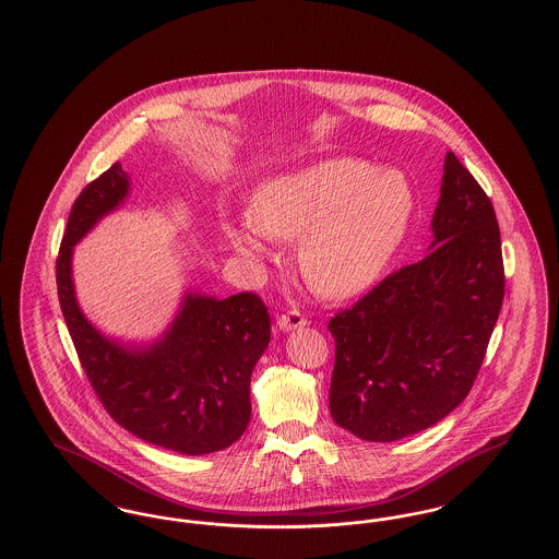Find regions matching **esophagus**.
Listing matches in <instances>:
<instances>
[{"mask_svg":"<svg viewBox=\"0 0 559 559\" xmlns=\"http://www.w3.org/2000/svg\"><path fill=\"white\" fill-rule=\"evenodd\" d=\"M306 322H308V319H306V314H304L299 308H287V312L278 314V319H276V324H278L281 331L299 329V326H304Z\"/></svg>","mask_w":559,"mask_h":559,"instance_id":"34e87169","label":"esophagus"}]
</instances>
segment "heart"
<instances>
[{"mask_svg": "<svg viewBox=\"0 0 559 559\" xmlns=\"http://www.w3.org/2000/svg\"><path fill=\"white\" fill-rule=\"evenodd\" d=\"M415 215V190L396 171L333 157L264 180L251 215L228 219L226 239L249 260L270 255V239H299L308 285L326 297L365 292L390 264Z\"/></svg>", "mask_w": 559, "mask_h": 559, "instance_id": "obj_1", "label": "heart"}]
</instances>
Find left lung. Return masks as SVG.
<instances>
[{"label": "left lung", "instance_id": "1", "mask_svg": "<svg viewBox=\"0 0 559 559\" xmlns=\"http://www.w3.org/2000/svg\"><path fill=\"white\" fill-rule=\"evenodd\" d=\"M431 230L421 262L392 272L329 322L331 417L369 442L417 433L465 400L503 306L495 207L452 153Z\"/></svg>", "mask_w": 559, "mask_h": 559}]
</instances>
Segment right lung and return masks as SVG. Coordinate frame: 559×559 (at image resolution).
<instances>
[{"instance_id":"add662e5","label":"right lung","mask_w":559,"mask_h":559,"mask_svg":"<svg viewBox=\"0 0 559 559\" xmlns=\"http://www.w3.org/2000/svg\"><path fill=\"white\" fill-rule=\"evenodd\" d=\"M130 192L121 163L81 190L56 260L62 317L81 367L108 415L148 444L210 454L237 442L251 419L249 381L270 344V314L255 293L215 299L187 293L178 317L151 346H123L83 317L71 258L100 217Z\"/></svg>"}]
</instances>
